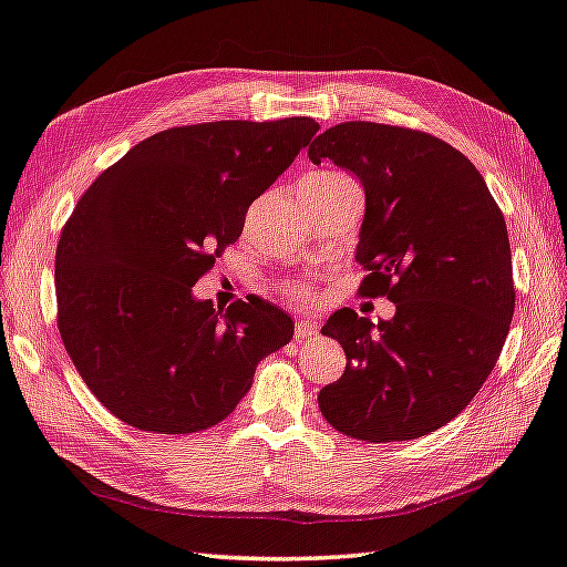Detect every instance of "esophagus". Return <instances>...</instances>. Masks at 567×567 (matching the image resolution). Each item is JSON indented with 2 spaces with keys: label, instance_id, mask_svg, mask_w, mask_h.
<instances>
[{
  "label": "esophagus",
  "instance_id": "esophagus-1",
  "mask_svg": "<svg viewBox=\"0 0 567 567\" xmlns=\"http://www.w3.org/2000/svg\"><path fill=\"white\" fill-rule=\"evenodd\" d=\"M317 334H319V329H317L315 321L302 319V321H297V324H295V339H297V341L312 339V337H317Z\"/></svg>",
  "mask_w": 567,
  "mask_h": 567
}]
</instances>
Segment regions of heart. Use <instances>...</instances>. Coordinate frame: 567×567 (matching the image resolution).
Instances as JSON below:
<instances>
[{"mask_svg":"<svg viewBox=\"0 0 567 567\" xmlns=\"http://www.w3.org/2000/svg\"><path fill=\"white\" fill-rule=\"evenodd\" d=\"M339 182H349V176L341 174V172H334V169L312 172L302 179V184H315V186H329V184H339ZM282 295L287 299H292V302L305 305L315 297V290L309 285H287V287H282Z\"/></svg>","mask_w":567,"mask_h":567,"instance_id":"1","label":"heart"}]
</instances>
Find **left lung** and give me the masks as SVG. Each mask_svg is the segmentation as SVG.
Listing matches in <instances>:
<instances>
[{
	"instance_id": "1",
	"label": "left lung",
	"mask_w": 567,
	"mask_h": 567,
	"mask_svg": "<svg viewBox=\"0 0 567 567\" xmlns=\"http://www.w3.org/2000/svg\"><path fill=\"white\" fill-rule=\"evenodd\" d=\"M309 159H331L361 179L359 295L395 305L375 329L353 309L329 317L321 334L357 365L321 388V415L365 442L430 435L470 405L512 327L502 208L460 150L420 130L341 122L309 144Z\"/></svg>"
}]
</instances>
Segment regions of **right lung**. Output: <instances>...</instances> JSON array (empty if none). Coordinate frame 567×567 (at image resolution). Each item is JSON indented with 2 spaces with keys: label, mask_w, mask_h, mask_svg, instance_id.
<instances>
[{
  "label": "right lung",
  "mask_w": 567,
  "mask_h": 567,
  "mask_svg": "<svg viewBox=\"0 0 567 567\" xmlns=\"http://www.w3.org/2000/svg\"><path fill=\"white\" fill-rule=\"evenodd\" d=\"M312 117L218 120L135 144L75 204L55 248L63 347L125 425L186 435L228 417L295 324L192 287L240 238L250 204L317 135Z\"/></svg>",
  "instance_id": "right-lung-1"
}]
</instances>
